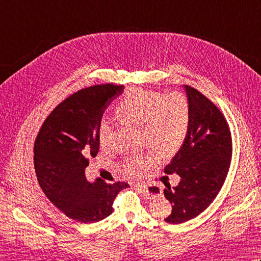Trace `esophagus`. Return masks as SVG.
<instances>
[{
  "instance_id": "1",
  "label": "esophagus",
  "mask_w": 261,
  "mask_h": 261,
  "mask_svg": "<svg viewBox=\"0 0 261 261\" xmlns=\"http://www.w3.org/2000/svg\"><path fill=\"white\" fill-rule=\"evenodd\" d=\"M138 188H139V190L143 193V194H145V195L146 196H148L149 198H154V197H156L157 195H158V194H154V193H151L150 191H149V188H148V186H145V185H140V184H137L136 185Z\"/></svg>"
}]
</instances>
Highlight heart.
I'll return each mask as SVG.
<instances>
[{
	"label": "heart",
	"instance_id": "b5f03b06",
	"mask_svg": "<svg viewBox=\"0 0 261 261\" xmlns=\"http://www.w3.org/2000/svg\"><path fill=\"white\" fill-rule=\"evenodd\" d=\"M115 114L125 124L141 130V141L159 157L170 158L184 145L191 124V107L181 93L165 95L158 91L137 87L127 91L115 107ZM112 127L103 120L98 126L101 147L110 145ZM153 162L151 152L127 158L123 169L130 175L140 174Z\"/></svg>",
	"mask_w": 261,
	"mask_h": 261
}]
</instances>
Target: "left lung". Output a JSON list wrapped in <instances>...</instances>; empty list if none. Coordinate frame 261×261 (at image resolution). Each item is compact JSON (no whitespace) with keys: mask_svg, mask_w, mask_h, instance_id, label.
Wrapping results in <instances>:
<instances>
[{"mask_svg":"<svg viewBox=\"0 0 261 261\" xmlns=\"http://www.w3.org/2000/svg\"><path fill=\"white\" fill-rule=\"evenodd\" d=\"M191 107V124L184 145L165 174H177L179 184L166 182L165 197L173 210L165 221L179 224L201 214L214 201L228 175L232 138L222 112L194 87L185 85Z\"/></svg>","mask_w":261,"mask_h":261,"instance_id":"8db88e82","label":"left lung"}]
</instances>
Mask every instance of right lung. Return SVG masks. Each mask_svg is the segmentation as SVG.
Masks as SVG:
<instances>
[{"instance_id": "1", "label": "right lung", "mask_w": 261, "mask_h": 261, "mask_svg": "<svg viewBox=\"0 0 261 261\" xmlns=\"http://www.w3.org/2000/svg\"><path fill=\"white\" fill-rule=\"evenodd\" d=\"M123 85H94L71 94L43 122L33 147L35 170L42 192L68 218L98 222L112 213L113 201L125 181L88 182V157L98 152V126L104 111Z\"/></svg>"}]
</instances>
